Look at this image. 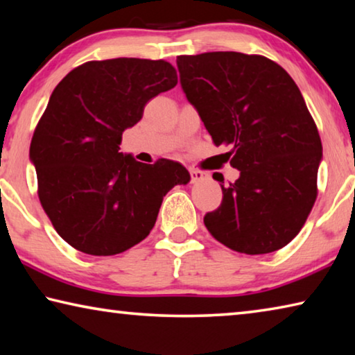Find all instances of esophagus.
Returning <instances> with one entry per match:
<instances>
[{
    "instance_id": "34e87169",
    "label": "esophagus",
    "mask_w": 355,
    "mask_h": 355,
    "mask_svg": "<svg viewBox=\"0 0 355 355\" xmlns=\"http://www.w3.org/2000/svg\"><path fill=\"white\" fill-rule=\"evenodd\" d=\"M191 183H199V182H203V180H207L208 175L205 172L202 171H196V169H191Z\"/></svg>"
}]
</instances>
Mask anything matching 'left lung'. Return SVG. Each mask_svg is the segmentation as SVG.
<instances>
[{
	"instance_id": "8db88e82",
	"label": "left lung",
	"mask_w": 355,
	"mask_h": 355,
	"mask_svg": "<svg viewBox=\"0 0 355 355\" xmlns=\"http://www.w3.org/2000/svg\"><path fill=\"white\" fill-rule=\"evenodd\" d=\"M177 67L186 98L216 146L233 147L225 155L239 171L203 218L208 232L241 254L282 249L313 208L322 159L296 83L271 59L236 51L178 56Z\"/></svg>"
}]
</instances>
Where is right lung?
Returning <instances> with one entry per match:
<instances>
[{"label":"right lung","instance_id":"add662e5","mask_svg":"<svg viewBox=\"0 0 355 355\" xmlns=\"http://www.w3.org/2000/svg\"><path fill=\"white\" fill-rule=\"evenodd\" d=\"M175 86L169 62L117 58L80 65L53 91L29 159L42 207L71 248L97 257L133 248L153 228L167 192L189 183L177 161L144 164L119 152L147 101Z\"/></svg>","mask_w":355,"mask_h":355}]
</instances>
